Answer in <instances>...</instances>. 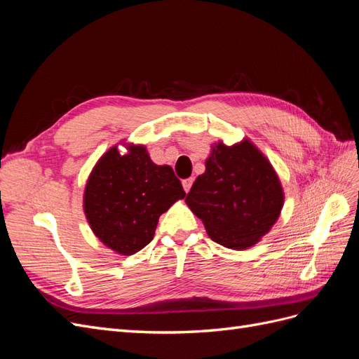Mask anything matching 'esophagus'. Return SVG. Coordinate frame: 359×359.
Instances as JSON below:
<instances>
[{"instance_id": "1", "label": "esophagus", "mask_w": 359, "mask_h": 359, "mask_svg": "<svg viewBox=\"0 0 359 359\" xmlns=\"http://www.w3.org/2000/svg\"><path fill=\"white\" fill-rule=\"evenodd\" d=\"M193 181H194L193 178H187V180H184V181H182V187H184V190H186V193H189V191H190Z\"/></svg>"}]
</instances>
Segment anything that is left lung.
Wrapping results in <instances>:
<instances>
[{
    "mask_svg": "<svg viewBox=\"0 0 359 359\" xmlns=\"http://www.w3.org/2000/svg\"><path fill=\"white\" fill-rule=\"evenodd\" d=\"M186 203L212 241L232 250L253 247L278 220L285 203L280 178L252 140L211 147L205 172Z\"/></svg>",
    "mask_w": 359,
    "mask_h": 359,
    "instance_id": "8db88e82",
    "label": "left lung"
}]
</instances>
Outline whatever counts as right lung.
I'll use <instances>...</instances> for the list:
<instances>
[{
	"instance_id": "1",
	"label": "right lung",
	"mask_w": 359,
	"mask_h": 359,
	"mask_svg": "<svg viewBox=\"0 0 359 359\" xmlns=\"http://www.w3.org/2000/svg\"><path fill=\"white\" fill-rule=\"evenodd\" d=\"M111 147L95 163L83 191L91 231L115 253L130 256L154 238L160 215L184 199L181 181L168 165L151 160L145 145Z\"/></svg>"
}]
</instances>
